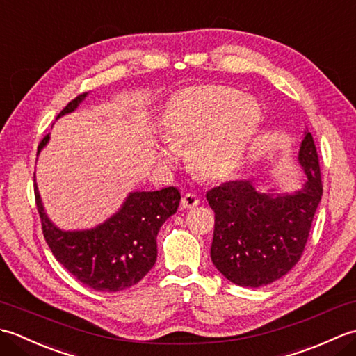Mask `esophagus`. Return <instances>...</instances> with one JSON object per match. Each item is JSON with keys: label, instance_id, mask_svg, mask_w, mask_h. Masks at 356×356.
I'll use <instances>...</instances> for the list:
<instances>
[{"label": "esophagus", "instance_id": "esophagus-1", "mask_svg": "<svg viewBox=\"0 0 356 356\" xmlns=\"http://www.w3.org/2000/svg\"><path fill=\"white\" fill-rule=\"evenodd\" d=\"M200 203V200H199V197L197 195H195L194 193H186V194H184V197H182V207L184 208H194V207H197Z\"/></svg>", "mask_w": 356, "mask_h": 356}]
</instances>
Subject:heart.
Instances as JSON below:
<instances>
[{"instance_id": "heart-1", "label": "heart", "mask_w": 356, "mask_h": 356, "mask_svg": "<svg viewBox=\"0 0 356 356\" xmlns=\"http://www.w3.org/2000/svg\"><path fill=\"white\" fill-rule=\"evenodd\" d=\"M260 120V105L236 88L207 84L180 90L162 115V134L170 147H159V161L172 165L186 147L191 168L209 180L228 176L240 162Z\"/></svg>"}]
</instances>
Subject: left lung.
Instances as JSON below:
<instances>
[{
	"label": "left lung",
	"instance_id": "1",
	"mask_svg": "<svg viewBox=\"0 0 356 356\" xmlns=\"http://www.w3.org/2000/svg\"><path fill=\"white\" fill-rule=\"evenodd\" d=\"M298 163L307 179L292 194L259 193L249 180L226 182L207 193L216 213L211 260L234 284H270L303 254L323 195L318 154L309 131L301 140Z\"/></svg>",
	"mask_w": 356,
	"mask_h": 356
}]
</instances>
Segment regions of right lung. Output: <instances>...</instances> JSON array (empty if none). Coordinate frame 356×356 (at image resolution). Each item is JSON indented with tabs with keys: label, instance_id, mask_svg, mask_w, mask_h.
Wrapping results in <instances>:
<instances>
[{
	"label": "right lung",
	"instance_id": "add662e5",
	"mask_svg": "<svg viewBox=\"0 0 356 356\" xmlns=\"http://www.w3.org/2000/svg\"><path fill=\"white\" fill-rule=\"evenodd\" d=\"M86 97L87 93L74 97L58 118L76 110ZM49 139L50 134L41 140L36 156ZM35 199L44 238L55 259L82 284L99 292H118L139 283L154 266L157 232L177 211L180 193L174 186L130 193L118 213L95 228L82 231L59 229L50 220L36 184Z\"/></svg>",
	"mask_w": 356,
	"mask_h": 356
}]
</instances>
